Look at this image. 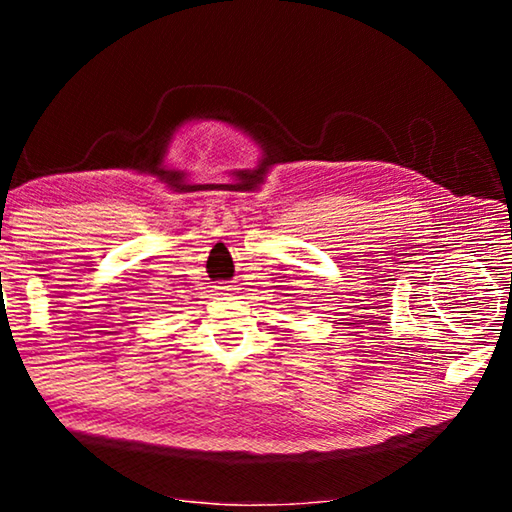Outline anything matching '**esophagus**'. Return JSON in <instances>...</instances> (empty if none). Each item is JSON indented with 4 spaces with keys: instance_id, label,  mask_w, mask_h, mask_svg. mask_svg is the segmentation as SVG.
I'll use <instances>...</instances> for the list:
<instances>
[{
    "instance_id": "1",
    "label": "esophagus",
    "mask_w": 512,
    "mask_h": 512,
    "mask_svg": "<svg viewBox=\"0 0 512 512\" xmlns=\"http://www.w3.org/2000/svg\"><path fill=\"white\" fill-rule=\"evenodd\" d=\"M221 289H223V291H230V289H232V287H221Z\"/></svg>"
}]
</instances>
